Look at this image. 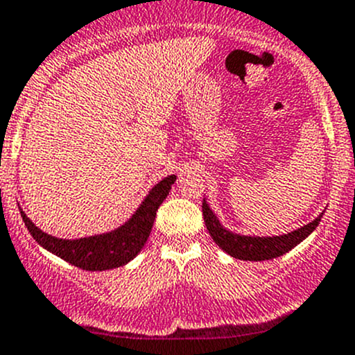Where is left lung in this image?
Listing matches in <instances>:
<instances>
[{
	"label": "left lung",
	"mask_w": 355,
	"mask_h": 355,
	"mask_svg": "<svg viewBox=\"0 0 355 355\" xmlns=\"http://www.w3.org/2000/svg\"><path fill=\"white\" fill-rule=\"evenodd\" d=\"M202 212H204V221L207 226L212 241L235 259H244V261H265V259L279 258L291 251L293 248L305 241L310 234L317 228L320 223L324 211L317 216L313 221L300 226L298 230L288 232L282 235H273V237H258V235H241L228 230L221 225L218 216L209 207L207 200L202 202Z\"/></svg>",
	"instance_id": "obj_1"
}]
</instances>
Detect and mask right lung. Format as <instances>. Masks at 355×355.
Segmentation results:
<instances>
[{"instance_id":"right-lung-1","label":"right lung","mask_w":355,"mask_h":355,"mask_svg":"<svg viewBox=\"0 0 355 355\" xmlns=\"http://www.w3.org/2000/svg\"><path fill=\"white\" fill-rule=\"evenodd\" d=\"M174 181V174L158 181L148 191L136 212L123 225L114 228V230L106 232V234L90 235V237L82 239H59L40 230L22 209H20V216H22L33 239L43 249L59 256L64 261L82 270H90V272L118 268V266H123L132 261L139 254L141 249L144 248L151 234V228H153L158 207L168 195Z\"/></svg>"}]
</instances>
